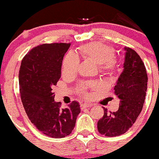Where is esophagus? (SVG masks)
<instances>
[{"label":"esophagus","mask_w":159,"mask_h":159,"mask_svg":"<svg viewBox=\"0 0 159 159\" xmlns=\"http://www.w3.org/2000/svg\"><path fill=\"white\" fill-rule=\"evenodd\" d=\"M91 106H93V104H91V103H84L81 105V109H84V108H90V107Z\"/></svg>","instance_id":"esophagus-1"}]
</instances>
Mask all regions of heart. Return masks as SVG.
Here are the masks:
<instances>
[{
    "label": "heart",
    "mask_w": 159,
    "mask_h": 159,
    "mask_svg": "<svg viewBox=\"0 0 159 159\" xmlns=\"http://www.w3.org/2000/svg\"><path fill=\"white\" fill-rule=\"evenodd\" d=\"M78 52L82 58L95 62L98 65L101 73L109 78H113L119 71L118 61L114 58L115 50L109 45L99 42L88 43L78 48ZM79 60L72 53H68L63 61L62 70L66 75H72L78 70ZM99 88L98 83H88L81 84L80 89L84 92L85 89H97Z\"/></svg>",
    "instance_id": "b5f03b06"
}]
</instances>
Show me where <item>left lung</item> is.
<instances>
[{
  "label": "left lung",
  "instance_id": "8db88e82",
  "mask_svg": "<svg viewBox=\"0 0 159 159\" xmlns=\"http://www.w3.org/2000/svg\"><path fill=\"white\" fill-rule=\"evenodd\" d=\"M124 70L114 88L115 94L120 99L118 110L108 111L98 121L99 133L108 137L125 134L135 122L142 111L147 91L148 75L140 56L129 47L125 48Z\"/></svg>",
  "mask_w": 159,
  "mask_h": 159
}]
</instances>
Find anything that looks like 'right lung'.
<instances>
[{
    "label": "right lung",
    "instance_id": "1",
    "mask_svg": "<svg viewBox=\"0 0 159 159\" xmlns=\"http://www.w3.org/2000/svg\"><path fill=\"white\" fill-rule=\"evenodd\" d=\"M70 43L43 44L32 48L23 57L19 70L20 98L32 124L51 138L61 139L71 133L79 104L74 101L68 108L54 102L52 88L61 78L63 57Z\"/></svg>",
    "mask_w": 159,
    "mask_h": 159
}]
</instances>
